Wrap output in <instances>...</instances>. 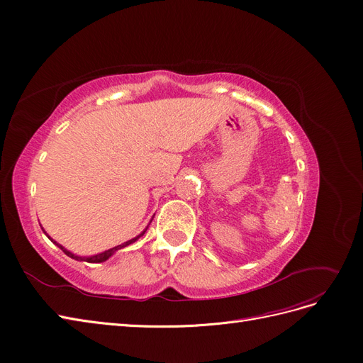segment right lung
<instances>
[{
  "instance_id": "right-lung-1",
  "label": "right lung",
  "mask_w": 363,
  "mask_h": 363,
  "mask_svg": "<svg viewBox=\"0 0 363 363\" xmlns=\"http://www.w3.org/2000/svg\"><path fill=\"white\" fill-rule=\"evenodd\" d=\"M148 228V226H147ZM147 228L145 230L140 234V235H137L135 238H132V240H129V241H126V242H123V244H121V245H116V247H113V249H108V250H106V252H103V253H99V255H94V256H78V255H74V253H72V252H69L67 249H65V247L62 245V244H59L57 241H54L51 237H48V234L44 231V234L57 245V247H60V249L63 250V253H66L69 257H72V259H74V260H79V262H88V263H101V262H106L108 257H111L114 253H116L118 250H121V249H123V247H126V245H129V244H132V242H135L140 237H143L144 234H145V231H147Z\"/></svg>"
}]
</instances>
